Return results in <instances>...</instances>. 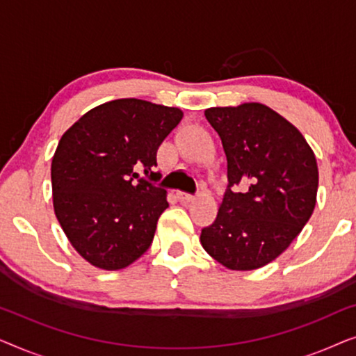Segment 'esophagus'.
Returning a JSON list of instances; mask_svg holds the SVG:
<instances>
[{
  "mask_svg": "<svg viewBox=\"0 0 356 356\" xmlns=\"http://www.w3.org/2000/svg\"><path fill=\"white\" fill-rule=\"evenodd\" d=\"M177 197H178L179 201H181V202H191V201H194V196H193V194L181 193V191H178V193H177Z\"/></svg>",
  "mask_w": 356,
  "mask_h": 356,
  "instance_id": "1",
  "label": "esophagus"
}]
</instances>
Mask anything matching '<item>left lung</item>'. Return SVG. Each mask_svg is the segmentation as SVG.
<instances>
[{
  "label": "left lung",
  "instance_id": "1",
  "mask_svg": "<svg viewBox=\"0 0 356 356\" xmlns=\"http://www.w3.org/2000/svg\"><path fill=\"white\" fill-rule=\"evenodd\" d=\"M204 115L222 139L228 186L201 245L227 269H259L290 246L314 211V152L290 121L262 104L213 106Z\"/></svg>",
  "mask_w": 356,
  "mask_h": 356
}]
</instances>
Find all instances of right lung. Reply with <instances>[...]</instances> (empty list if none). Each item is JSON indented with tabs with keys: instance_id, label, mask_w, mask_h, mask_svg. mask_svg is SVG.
<instances>
[{
	"instance_id": "obj_1",
	"label": "right lung",
	"mask_w": 356,
	"mask_h": 356,
	"mask_svg": "<svg viewBox=\"0 0 356 356\" xmlns=\"http://www.w3.org/2000/svg\"><path fill=\"white\" fill-rule=\"evenodd\" d=\"M183 111L139 99L106 102L81 116L51 160L53 207L72 248L92 266L120 270L149 250L168 207L157 150Z\"/></svg>"
}]
</instances>
